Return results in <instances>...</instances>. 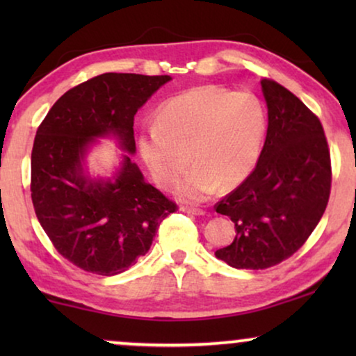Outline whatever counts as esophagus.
Listing matches in <instances>:
<instances>
[{"instance_id":"1","label":"esophagus","mask_w":356,"mask_h":356,"mask_svg":"<svg viewBox=\"0 0 356 356\" xmlns=\"http://www.w3.org/2000/svg\"><path fill=\"white\" fill-rule=\"evenodd\" d=\"M179 211L181 212H188V213H193V216H204L202 209H197V207H191V206H181L179 207Z\"/></svg>"}]
</instances>
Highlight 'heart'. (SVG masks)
I'll list each match as a JSON object with an SVG mask.
<instances>
[{"mask_svg":"<svg viewBox=\"0 0 356 356\" xmlns=\"http://www.w3.org/2000/svg\"><path fill=\"white\" fill-rule=\"evenodd\" d=\"M266 110L250 92L202 86L170 97L155 111L154 126L139 136L140 157L160 186L199 201L236 188L250 177L266 134ZM192 155L189 156L188 154Z\"/></svg>","mask_w":356,"mask_h":356,"instance_id":"1","label":"heart"}]
</instances>
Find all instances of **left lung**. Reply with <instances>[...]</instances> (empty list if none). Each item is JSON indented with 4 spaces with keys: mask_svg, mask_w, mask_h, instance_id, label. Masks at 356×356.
<instances>
[{
    "mask_svg": "<svg viewBox=\"0 0 356 356\" xmlns=\"http://www.w3.org/2000/svg\"><path fill=\"white\" fill-rule=\"evenodd\" d=\"M267 136L250 177L216 204L236 235L216 251L235 269H269L305 245L327 207L330 152L318 116L272 79L261 81Z\"/></svg>",
    "mask_w": 356,
    "mask_h": 356,
    "instance_id": "8db88e82",
    "label": "left lung"
}]
</instances>
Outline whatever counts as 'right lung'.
Wrapping results in <instances>:
<instances>
[{"instance_id":"obj_1","label":"right lung","mask_w":356,"mask_h":356,"mask_svg":"<svg viewBox=\"0 0 356 356\" xmlns=\"http://www.w3.org/2000/svg\"><path fill=\"white\" fill-rule=\"evenodd\" d=\"M170 76L105 72L72 87L38 126L31 159L35 216L60 254L99 275L124 272L150 250L162 220L177 212L123 155L115 181H90L81 160L95 138L115 134L134 154V115Z\"/></svg>"}]
</instances>
